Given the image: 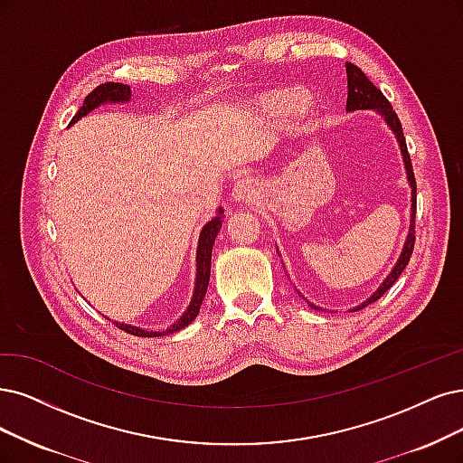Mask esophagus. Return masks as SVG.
<instances>
[{
    "label": "esophagus",
    "mask_w": 463,
    "mask_h": 463,
    "mask_svg": "<svg viewBox=\"0 0 463 463\" xmlns=\"http://www.w3.org/2000/svg\"><path fill=\"white\" fill-rule=\"evenodd\" d=\"M260 196V186L253 179L250 177H242L234 183L232 188V200L236 203H248L251 200H255Z\"/></svg>",
    "instance_id": "1"
}]
</instances>
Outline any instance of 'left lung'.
<instances>
[{"label":"left lung","mask_w":463,"mask_h":463,"mask_svg":"<svg viewBox=\"0 0 463 463\" xmlns=\"http://www.w3.org/2000/svg\"><path fill=\"white\" fill-rule=\"evenodd\" d=\"M345 71H347V112H354V110H375L378 112L383 119L387 128L392 131V135H395V139L399 143V148H401V156H402V162H404V171H406V179H408V184L410 188H412V196H410V227H408V234H406V241H404V246L401 250V255L399 260L395 263V267L391 269V272L387 275V279L380 284V288L375 289V292L366 299L363 301L361 305H356L354 309L351 311H361L364 309L366 305L378 301L387 289L397 282V279L402 275V270L406 269L408 261H410V255H412V250H414V219H416V179H414V171H412V162H410V154H408V148H406V139H404V133H402V126H401V119L397 116V112L392 110L391 102L383 97V93L375 88V85L366 78V74L361 71V68L347 62L345 64ZM279 251V250H277ZM301 296V292H298ZM303 298V296H301ZM305 299V298H303ZM309 303L311 309L315 311H324L322 307L307 301Z\"/></svg>","instance_id":"obj_1"}]
</instances>
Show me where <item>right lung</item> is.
I'll return each instance as SVG.
<instances>
[{"label": "right lung", "instance_id": "right-lung-1", "mask_svg": "<svg viewBox=\"0 0 463 463\" xmlns=\"http://www.w3.org/2000/svg\"><path fill=\"white\" fill-rule=\"evenodd\" d=\"M131 100V90L129 85H124V83H102L99 85V88H95L88 97H85L83 100V107L76 112V116L72 118V124H76L80 118L88 116L91 110L99 109L100 105H109V102H129ZM225 212H222V208H219L215 212V217H212L208 222H205L203 229L200 231V236H198V248H196V279H194V292H193V298H191V303H188V307L184 309V313L171 324V326L164 332H154V330H145V328H139V326H131V324H119V322H114L116 326L119 330H124L131 335H137V337H160V335H167V334H174V332H179L183 330L184 326H188L191 324L198 313H200V305L205 298V292H208V284H210V272H212V250H213V244H215V238L221 231V225H222V215Z\"/></svg>", "mask_w": 463, "mask_h": 463}]
</instances>
